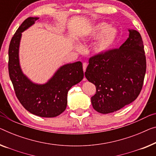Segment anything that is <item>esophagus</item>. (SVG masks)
<instances>
[{
    "instance_id": "esophagus-1",
    "label": "esophagus",
    "mask_w": 156,
    "mask_h": 156,
    "mask_svg": "<svg viewBox=\"0 0 156 156\" xmlns=\"http://www.w3.org/2000/svg\"><path fill=\"white\" fill-rule=\"evenodd\" d=\"M87 62H84V63L83 64V71H86V68H87ZM84 80H85V78H84Z\"/></svg>"
}]
</instances>
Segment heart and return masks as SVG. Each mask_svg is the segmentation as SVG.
Wrapping results in <instances>:
<instances>
[{
  "mask_svg": "<svg viewBox=\"0 0 156 156\" xmlns=\"http://www.w3.org/2000/svg\"><path fill=\"white\" fill-rule=\"evenodd\" d=\"M102 36L94 46V51L98 55H105L114 46L118 37V31L114 27H111L110 24L102 22L97 24L89 35L86 36L87 39H97ZM76 48L80 47L76 45Z\"/></svg>",
  "mask_w": 156,
  "mask_h": 156,
  "instance_id": "obj_1",
  "label": "heart"
}]
</instances>
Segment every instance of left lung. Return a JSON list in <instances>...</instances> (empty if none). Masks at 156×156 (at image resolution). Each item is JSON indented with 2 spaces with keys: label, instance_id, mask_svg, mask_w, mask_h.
<instances>
[{
  "label": "left lung",
  "instance_id": "1",
  "mask_svg": "<svg viewBox=\"0 0 156 156\" xmlns=\"http://www.w3.org/2000/svg\"><path fill=\"white\" fill-rule=\"evenodd\" d=\"M128 31V38L119 48L90 58L85 72L96 86V94L91 97L93 108L103 114L132 103L142 89L146 69L143 41L137 31Z\"/></svg>",
  "mask_w": 156,
  "mask_h": 156
}]
</instances>
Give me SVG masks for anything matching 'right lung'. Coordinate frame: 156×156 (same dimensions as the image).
Returning a JSON list of instances; mask_svg holds the SVG:
<instances>
[{"instance_id": "obj_1", "label": "right lung", "mask_w": 156, "mask_h": 156, "mask_svg": "<svg viewBox=\"0 0 156 156\" xmlns=\"http://www.w3.org/2000/svg\"><path fill=\"white\" fill-rule=\"evenodd\" d=\"M38 17H29L18 28L11 39L8 50V71L16 96L22 105L32 114L53 118L63 113L67 105V94L72 86L84 77L80 62L64 64L44 84L33 83L24 75L19 58L22 33L31 27Z\"/></svg>"}]
</instances>
